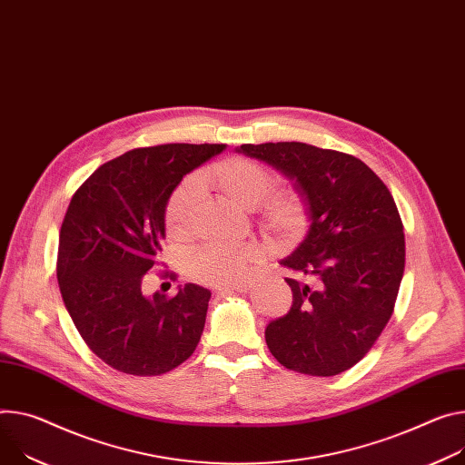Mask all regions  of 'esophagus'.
Returning a JSON list of instances; mask_svg holds the SVG:
<instances>
[{"label":"esophagus","instance_id":"1","mask_svg":"<svg viewBox=\"0 0 465 465\" xmlns=\"http://www.w3.org/2000/svg\"><path fill=\"white\" fill-rule=\"evenodd\" d=\"M248 285L241 283V285H233V287H221L217 292L219 294H232V292H246Z\"/></svg>","mask_w":465,"mask_h":465}]
</instances>
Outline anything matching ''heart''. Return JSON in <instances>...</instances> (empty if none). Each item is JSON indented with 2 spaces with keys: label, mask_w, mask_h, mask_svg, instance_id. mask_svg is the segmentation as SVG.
I'll return each mask as SVG.
<instances>
[{
  "label": "heart",
  "mask_w": 465,
  "mask_h": 465,
  "mask_svg": "<svg viewBox=\"0 0 465 465\" xmlns=\"http://www.w3.org/2000/svg\"><path fill=\"white\" fill-rule=\"evenodd\" d=\"M230 202L258 211V221L269 241L278 248L299 244L312 224L306 198L294 189L272 191L276 176L262 163L246 157H228L209 168L203 176ZM200 198L196 180H183L166 200L164 228L174 239H185L194 226ZM262 260L256 246L223 248L203 246L187 260V272L193 280L213 285L233 287L246 282L250 271Z\"/></svg>",
  "instance_id": "1"
}]
</instances>
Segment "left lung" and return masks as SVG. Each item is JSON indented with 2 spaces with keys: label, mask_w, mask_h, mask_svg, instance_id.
Instances as JSON below:
<instances>
[{
  "label": "left lung",
  "mask_w": 465,
  "mask_h": 465,
  "mask_svg": "<svg viewBox=\"0 0 465 465\" xmlns=\"http://www.w3.org/2000/svg\"><path fill=\"white\" fill-rule=\"evenodd\" d=\"M299 191L312 213L304 241L280 262L297 278L287 315L265 341L287 369L333 376L356 365L386 328L404 274V233L384 182L354 155L304 143L241 144Z\"/></svg>",
  "instance_id": "1"
}]
</instances>
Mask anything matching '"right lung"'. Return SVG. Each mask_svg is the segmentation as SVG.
<instances>
[{"instance_id":"obj_1","label":"right lung","mask_w":465,"mask_h":465,"mask_svg":"<svg viewBox=\"0 0 465 465\" xmlns=\"http://www.w3.org/2000/svg\"><path fill=\"white\" fill-rule=\"evenodd\" d=\"M226 144H161L104 163L72 196L59 233L63 302L89 349L113 369L157 376L196 349L211 291L143 294L164 239V205L185 174Z\"/></svg>"}]
</instances>
